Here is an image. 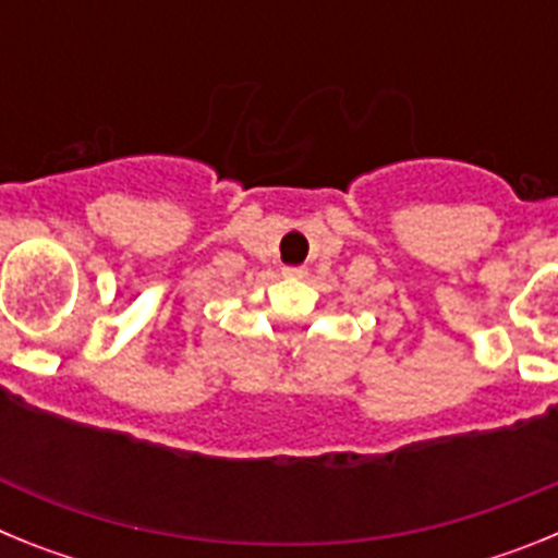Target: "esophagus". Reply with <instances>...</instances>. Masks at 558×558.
I'll list each match as a JSON object with an SVG mask.
<instances>
[{
	"label": "esophagus",
	"mask_w": 558,
	"mask_h": 558,
	"mask_svg": "<svg viewBox=\"0 0 558 558\" xmlns=\"http://www.w3.org/2000/svg\"><path fill=\"white\" fill-rule=\"evenodd\" d=\"M284 276H304V268H282Z\"/></svg>",
	"instance_id": "34e87169"
}]
</instances>
